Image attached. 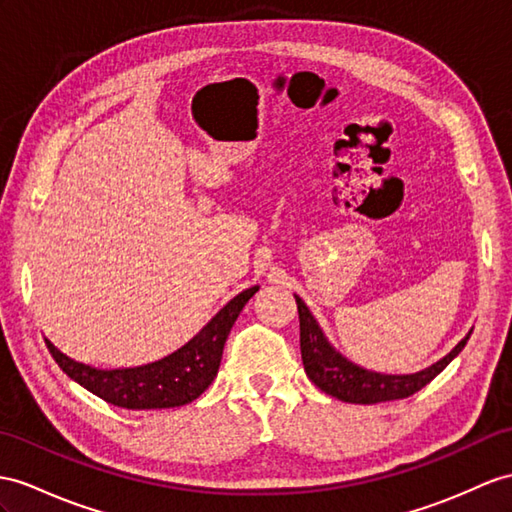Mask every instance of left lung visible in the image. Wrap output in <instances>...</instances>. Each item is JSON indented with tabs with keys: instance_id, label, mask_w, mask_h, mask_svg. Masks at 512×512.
Masks as SVG:
<instances>
[{
	"instance_id": "left-lung-1",
	"label": "left lung",
	"mask_w": 512,
	"mask_h": 512,
	"mask_svg": "<svg viewBox=\"0 0 512 512\" xmlns=\"http://www.w3.org/2000/svg\"><path fill=\"white\" fill-rule=\"evenodd\" d=\"M295 302L299 313V347H302V363L306 376L323 393L350 404L393 402L415 395L463 352V347L471 336L469 332L443 360L419 373H413V376H382V373L360 369L347 358H343L339 352H334V347L326 341V336L319 330L317 321L310 315L306 304L297 295Z\"/></svg>"
}]
</instances>
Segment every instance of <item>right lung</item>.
Instances as JSON below:
<instances>
[{"label":"right lung","mask_w":512,"mask_h":512,"mask_svg":"<svg viewBox=\"0 0 512 512\" xmlns=\"http://www.w3.org/2000/svg\"><path fill=\"white\" fill-rule=\"evenodd\" d=\"M256 291L258 286H252L236 295L189 343L152 365L104 371L76 363L58 352L47 339L45 345L58 367L71 380H76L86 391L102 397L112 406L130 410L184 406L197 400L217 378L223 345H226L236 317L241 315L243 306Z\"/></svg>","instance_id":"add662e5"}]
</instances>
